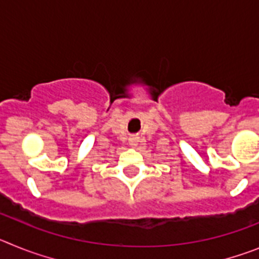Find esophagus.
<instances>
[{
  "label": "esophagus",
  "mask_w": 259,
  "mask_h": 259,
  "mask_svg": "<svg viewBox=\"0 0 259 259\" xmlns=\"http://www.w3.org/2000/svg\"><path fill=\"white\" fill-rule=\"evenodd\" d=\"M128 143H130V145H131L132 148H136L137 144H139V137L131 136V137H130V140H128Z\"/></svg>",
  "instance_id": "esophagus-1"
}]
</instances>
